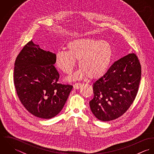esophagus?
<instances>
[{"label": "esophagus", "instance_id": "obj_1", "mask_svg": "<svg viewBox=\"0 0 154 154\" xmlns=\"http://www.w3.org/2000/svg\"><path fill=\"white\" fill-rule=\"evenodd\" d=\"M81 87H82V84L79 83V82L75 83V84H73V88L76 89H78L81 88Z\"/></svg>", "mask_w": 154, "mask_h": 154}]
</instances>
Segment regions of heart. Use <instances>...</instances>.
I'll list each match as a JSON object with an SVG mask.
<instances>
[{
    "mask_svg": "<svg viewBox=\"0 0 154 154\" xmlns=\"http://www.w3.org/2000/svg\"><path fill=\"white\" fill-rule=\"evenodd\" d=\"M67 51L62 50L56 54V65L65 74L70 75L79 60L81 69L73 79H97L108 70L112 57V48L109 43L95 39H79L69 43Z\"/></svg>",
    "mask_w": 154,
    "mask_h": 154,
    "instance_id": "1",
    "label": "heart"
}]
</instances>
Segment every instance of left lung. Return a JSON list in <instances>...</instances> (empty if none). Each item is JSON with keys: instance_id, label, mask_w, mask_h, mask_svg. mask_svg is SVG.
Returning a JSON list of instances; mask_svg holds the SVG:
<instances>
[{"instance_id": "1", "label": "left lung", "mask_w": 154, "mask_h": 154, "mask_svg": "<svg viewBox=\"0 0 154 154\" xmlns=\"http://www.w3.org/2000/svg\"><path fill=\"white\" fill-rule=\"evenodd\" d=\"M141 66L134 53L120 59L93 84L91 110L100 120H115L129 109L139 89Z\"/></svg>"}]
</instances>
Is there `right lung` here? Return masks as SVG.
Instances as JSON below:
<instances>
[{
    "instance_id": "right-lung-1",
    "label": "right lung",
    "mask_w": 154,
    "mask_h": 154,
    "mask_svg": "<svg viewBox=\"0 0 154 154\" xmlns=\"http://www.w3.org/2000/svg\"><path fill=\"white\" fill-rule=\"evenodd\" d=\"M56 54L29 42L15 62L14 82L17 95L32 115L51 119L62 110L73 88L58 83Z\"/></svg>"
}]
</instances>
